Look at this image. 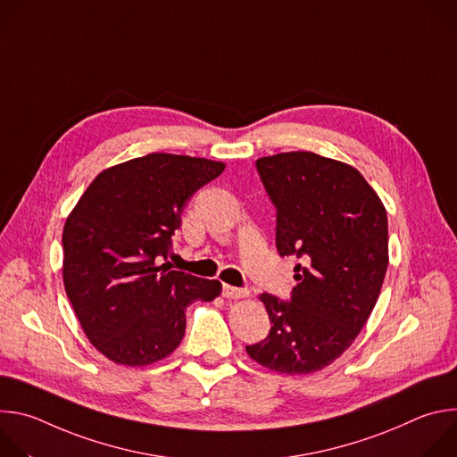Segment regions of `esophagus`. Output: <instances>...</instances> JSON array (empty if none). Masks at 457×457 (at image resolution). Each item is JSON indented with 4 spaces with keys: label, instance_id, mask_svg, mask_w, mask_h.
I'll use <instances>...</instances> for the list:
<instances>
[{
    "label": "esophagus",
    "instance_id": "esophagus-1",
    "mask_svg": "<svg viewBox=\"0 0 457 457\" xmlns=\"http://www.w3.org/2000/svg\"><path fill=\"white\" fill-rule=\"evenodd\" d=\"M222 295L226 298H245L249 293L245 289H240V287H233V286H228L224 284L222 286Z\"/></svg>",
    "mask_w": 457,
    "mask_h": 457
}]
</instances>
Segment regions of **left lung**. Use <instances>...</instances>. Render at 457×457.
Wrapping results in <instances>:
<instances>
[{
  "mask_svg": "<svg viewBox=\"0 0 457 457\" xmlns=\"http://www.w3.org/2000/svg\"><path fill=\"white\" fill-rule=\"evenodd\" d=\"M277 208V249L296 256L291 300L260 295L271 320L266 340L245 345L275 372L331 365L369 320L388 266L386 212L363 175L312 152L256 159Z\"/></svg>",
  "mask_w": 457,
  "mask_h": 457,
  "instance_id": "obj_1",
  "label": "left lung"
}]
</instances>
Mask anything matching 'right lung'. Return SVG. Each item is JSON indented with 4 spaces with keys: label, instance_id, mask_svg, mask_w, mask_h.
Segmentation results:
<instances>
[{
    "label": "right lung",
    "instance_id": "add662e5",
    "mask_svg": "<svg viewBox=\"0 0 457 457\" xmlns=\"http://www.w3.org/2000/svg\"><path fill=\"white\" fill-rule=\"evenodd\" d=\"M226 164L150 154L101 171L62 228V282L90 344L119 365L171 354L186 307L215 300L222 284L159 264L191 195Z\"/></svg>",
    "mask_w": 457,
    "mask_h": 457
}]
</instances>
